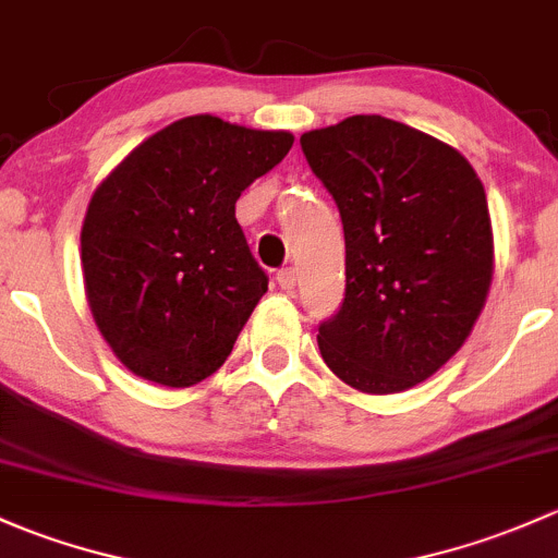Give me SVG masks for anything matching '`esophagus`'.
Listing matches in <instances>:
<instances>
[{
    "label": "esophagus",
    "instance_id": "obj_1",
    "mask_svg": "<svg viewBox=\"0 0 558 558\" xmlns=\"http://www.w3.org/2000/svg\"><path fill=\"white\" fill-rule=\"evenodd\" d=\"M277 281H279V287H281V290H284V292L295 290V284H298L295 268H281V271L277 274Z\"/></svg>",
    "mask_w": 558,
    "mask_h": 558
}]
</instances>
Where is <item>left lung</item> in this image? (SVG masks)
<instances>
[{"label": "left lung", "mask_w": 558, "mask_h": 558, "mask_svg": "<svg viewBox=\"0 0 558 558\" xmlns=\"http://www.w3.org/2000/svg\"><path fill=\"white\" fill-rule=\"evenodd\" d=\"M301 147L347 241V298L319 325L322 360L357 392H405L449 363L486 306L484 185L451 145L381 114L306 131Z\"/></svg>", "instance_id": "8db88e82"}]
</instances>
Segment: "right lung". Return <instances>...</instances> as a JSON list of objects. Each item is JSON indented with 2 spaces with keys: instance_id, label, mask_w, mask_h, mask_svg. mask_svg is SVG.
Here are the masks:
<instances>
[{
  "instance_id": "1",
  "label": "right lung",
  "mask_w": 558,
  "mask_h": 558,
  "mask_svg": "<svg viewBox=\"0 0 558 558\" xmlns=\"http://www.w3.org/2000/svg\"><path fill=\"white\" fill-rule=\"evenodd\" d=\"M295 136L191 114L101 180L80 233L85 298L134 376L185 389L231 354L268 277L236 222L239 195Z\"/></svg>"
}]
</instances>
